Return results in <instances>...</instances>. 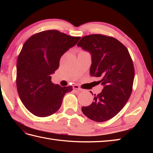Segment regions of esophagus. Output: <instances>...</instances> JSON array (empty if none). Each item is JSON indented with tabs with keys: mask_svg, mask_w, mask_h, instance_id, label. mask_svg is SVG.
Wrapping results in <instances>:
<instances>
[{
	"mask_svg": "<svg viewBox=\"0 0 153 153\" xmlns=\"http://www.w3.org/2000/svg\"><path fill=\"white\" fill-rule=\"evenodd\" d=\"M72 86H73V88L74 89H76L77 90H78V91H83V89H82L79 85H76V84H74Z\"/></svg>",
	"mask_w": 153,
	"mask_h": 153,
	"instance_id": "34e87169",
	"label": "esophagus"
}]
</instances>
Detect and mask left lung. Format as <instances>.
Wrapping results in <instances>:
<instances>
[{
	"mask_svg": "<svg viewBox=\"0 0 153 153\" xmlns=\"http://www.w3.org/2000/svg\"><path fill=\"white\" fill-rule=\"evenodd\" d=\"M77 46L91 55L90 75L99 77L97 82L103 86L82 112L93 121H107L123 108L131 95L135 71L130 54L116 39L100 34L84 36Z\"/></svg>",
	"mask_w": 153,
	"mask_h": 153,
	"instance_id": "left-lung-1",
	"label": "left lung"
}]
</instances>
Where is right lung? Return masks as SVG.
I'll list each match as a JSON object with an SVG mask.
<instances>
[{"mask_svg": "<svg viewBox=\"0 0 153 153\" xmlns=\"http://www.w3.org/2000/svg\"><path fill=\"white\" fill-rule=\"evenodd\" d=\"M80 39L52 30L32 35L25 42L16 66L19 98L29 111L39 117L53 114L60 108L65 94L72 87L51 82L61 56Z\"/></svg>", "mask_w": 153, "mask_h": 153, "instance_id": "right-lung-1", "label": "right lung"}]
</instances>
